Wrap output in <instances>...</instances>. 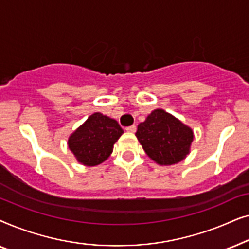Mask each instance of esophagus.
Instances as JSON below:
<instances>
[{
  "mask_svg": "<svg viewBox=\"0 0 249 249\" xmlns=\"http://www.w3.org/2000/svg\"><path fill=\"white\" fill-rule=\"evenodd\" d=\"M125 130L129 132H136V130H137V127H136V124H132V125H130V127L125 128Z\"/></svg>",
  "mask_w": 249,
  "mask_h": 249,
  "instance_id": "1",
  "label": "esophagus"
}]
</instances>
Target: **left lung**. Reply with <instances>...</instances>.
Segmentation results:
<instances>
[{"instance_id": "left-lung-1", "label": "left lung", "mask_w": 249, "mask_h": 249, "mask_svg": "<svg viewBox=\"0 0 249 249\" xmlns=\"http://www.w3.org/2000/svg\"><path fill=\"white\" fill-rule=\"evenodd\" d=\"M136 136L146 154L161 165L182 161L194 139L192 129L160 108L138 124Z\"/></svg>"}]
</instances>
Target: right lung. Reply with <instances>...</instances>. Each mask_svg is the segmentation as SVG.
<instances>
[{
	"label": "right lung",
	"mask_w": 249,
	"mask_h": 249,
	"mask_svg": "<svg viewBox=\"0 0 249 249\" xmlns=\"http://www.w3.org/2000/svg\"><path fill=\"white\" fill-rule=\"evenodd\" d=\"M124 130L113 119L94 113L69 137L68 145L78 162L94 166L104 162L113 151Z\"/></svg>",
	"instance_id": "add662e5"
}]
</instances>
